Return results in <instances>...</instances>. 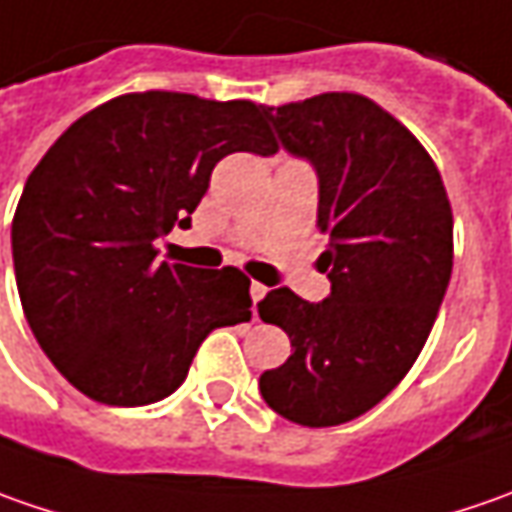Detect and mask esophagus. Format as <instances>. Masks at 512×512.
Listing matches in <instances>:
<instances>
[{"mask_svg":"<svg viewBox=\"0 0 512 512\" xmlns=\"http://www.w3.org/2000/svg\"><path fill=\"white\" fill-rule=\"evenodd\" d=\"M265 293H267L265 285H259V282H253V285H250V299H253V302H262V299H265Z\"/></svg>","mask_w":512,"mask_h":512,"instance_id":"1","label":"esophagus"}]
</instances>
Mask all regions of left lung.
<instances>
[{"label":"left lung","mask_w":512,"mask_h":512,"mask_svg":"<svg viewBox=\"0 0 512 512\" xmlns=\"http://www.w3.org/2000/svg\"><path fill=\"white\" fill-rule=\"evenodd\" d=\"M290 156L319 179L327 233L325 302L276 287L262 322L290 336V359L259 390L279 416L333 427L367 413L419 359L453 270V213L419 139L359 93L265 108Z\"/></svg>","instance_id":"left-lung-1"}]
</instances>
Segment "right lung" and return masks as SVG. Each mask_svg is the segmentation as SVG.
Segmentation results:
<instances>
[{"mask_svg":"<svg viewBox=\"0 0 512 512\" xmlns=\"http://www.w3.org/2000/svg\"><path fill=\"white\" fill-rule=\"evenodd\" d=\"M265 105L128 93L76 119L25 182L10 227L22 310L93 402L139 407L185 382L216 327L250 319V279L159 259L227 153L270 156Z\"/></svg>","mask_w":512,"mask_h":512,"instance_id":"right-lung-1","label":"right lung"}]
</instances>
